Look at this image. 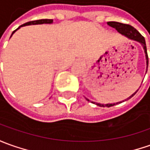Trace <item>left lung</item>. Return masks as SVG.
Segmentation results:
<instances>
[{
  "mask_svg": "<svg viewBox=\"0 0 150 150\" xmlns=\"http://www.w3.org/2000/svg\"><path fill=\"white\" fill-rule=\"evenodd\" d=\"M108 24L112 27V28H116L117 30V32H119L121 34H122L124 37L127 38L128 39H131V40L135 41V42H138L139 43L141 44V46L143 47V49L144 51V54H145V59H146V72L148 71V65H149V57H148V54H147V49H146V43H145V39L140 33H139L136 29H135L134 27H132L129 24H122V23H119V22H114V21H110V22H108ZM139 89H137L133 94H131V96L129 98H127L126 99H125V101L130 99L131 98L135 95V93H137ZM86 100L90 101L89 99H88L87 98H85ZM91 102V101H90ZM122 102H124V100L122 101V102H118V103H106V104H103V103H95V102H92L93 103L96 104L97 106H99V107H108V108H110V107H112L114 105L119 104Z\"/></svg>",
  "mask_w": 150,
  "mask_h": 150,
  "instance_id": "1",
  "label": "left lung"
}]
</instances>
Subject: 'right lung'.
<instances>
[{
  "instance_id": "add662e5",
  "label": "right lung",
  "mask_w": 150,
  "mask_h": 150,
  "mask_svg": "<svg viewBox=\"0 0 150 150\" xmlns=\"http://www.w3.org/2000/svg\"><path fill=\"white\" fill-rule=\"evenodd\" d=\"M53 23V19H38V20H34V21H30V22H28V23H25V24H22V25H20L19 28H16L14 32L12 33V34H11V38L12 37V35L15 33L18 29L21 28V27H24V26H27V25H35V24H52Z\"/></svg>"
}]
</instances>
